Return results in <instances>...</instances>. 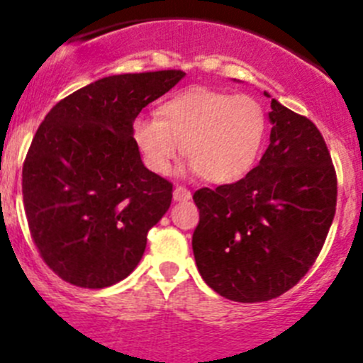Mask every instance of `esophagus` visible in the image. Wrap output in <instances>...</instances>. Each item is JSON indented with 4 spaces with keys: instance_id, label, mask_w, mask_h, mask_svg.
Wrapping results in <instances>:
<instances>
[{
    "instance_id": "1",
    "label": "esophagus",
    "mask_w": 363,
    "mask_h": 363,
    "mask_svg": "<svg viewBox=\"0 0 363 363\" xmlns=\"http://www.w3.org/2000/svg\"><path fill=\"white\" fill-rule=\"evenodd\" d=\"M191 199V191H189L188 188H184V186H177V188L174 189V201L181 202V201H189Z\"/></svg>"
}]
</instances>
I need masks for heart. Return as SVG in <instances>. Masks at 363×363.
Wrapping results in <instances>:
<instances>
[{
    "label": "heart",
    "instance_id": "b5f03b06",
    "mask_svg": "<svg viewBox=\"0 0 363 363\" xmlns=\"http://www.w3.org/2000/svg\"><path fill=\"white\" fill-rule=\"evenodd\" d=\"M267 134L263 105L249 94L191 87L162 101L157 118L138 116L132 138L154 174H168L184 152L191 170L215 184L242 179L258 159Z\"/></svg>",
    "mask_w": 363,
    "mask_h": 363
}]
</instances>
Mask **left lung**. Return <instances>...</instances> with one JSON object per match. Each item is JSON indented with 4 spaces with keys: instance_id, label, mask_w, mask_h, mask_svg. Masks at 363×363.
<instances>
[{
    "instance_id": "1",
    "label": "left lung",
    "mask_w": 363,
    "mask_h": 363,
    "mask_svg": "<svg viewBox=\"0 0 363 363\" xmlns=\"http://www.w3.org/2000/svg\"><path fill=\"white\" fill-rule=\"evenodd\" d=\"M270 107V145L259 164L238 182L193 193L199 272L238 303H263L296 286L319 256L337 208V174L319 128L277 100Z\"/></svg>"
}]
</instances>
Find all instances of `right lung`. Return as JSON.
Wrapping results in <instances>:
<instances>
[{
	"mask_svg": "<svg viewBox=\"0 0 363 363\" xmlns=\"http://www.w3.org/2000/svg\"><path fill=\"white\" fill-rule=\"evenodd\" d=\"M184 77L181 69L113 74L52 107L23 164V204L44 263L80 289L125 279L174 184L145 168L132 123Z\"/></svg>",
	"mask_w": 363,
	"mask_h": 363,
	"instance_id": "add662e5",
	"label": "right lung"
}]
</instances>
